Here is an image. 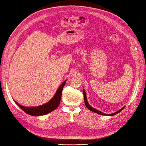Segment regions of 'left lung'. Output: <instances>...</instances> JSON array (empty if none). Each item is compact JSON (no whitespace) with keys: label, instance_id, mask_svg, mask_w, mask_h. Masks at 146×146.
<instances>
[{"label":"left lung","instance_id":"8db88e82","mask_svg":"<svg viewBox=\"0 0 146 146\" xmlns=\"http://www.w3.org/2000/svg\"><path fill=\"white\" fill-rule=\"evenodd\" d=\"M83 96H84V101H85V103L86 106L87 107L89 110L93 111V112H94V113H98V114H99V115H106V116H112V115H116V114H117V113H119V112H121V111L122 110H123V109L124 108V107H125V106H124V107H122V108L121 109H120L119 110H118V111H116V112H115V113H111V114H106V113H103V112H102V111H99V110H97V109L93 108V107H92V106L90 105V104H88V103L87 98H86V92H85V90H84V89L83 90Z\"/></svg>","mask_w":146,"mask_h":146}]
</instances>
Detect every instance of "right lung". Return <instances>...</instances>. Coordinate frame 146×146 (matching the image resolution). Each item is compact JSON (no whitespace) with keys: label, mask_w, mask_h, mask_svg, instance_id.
Here are the masks:
<instances>
[{"label":"right lung","mask_w":146,"mask_h":146,"mask_svg":"<svg viewBox=\"0 0 146 146\" xmlns=\"http://www.w3.org/2000/svg\"><path fill=\"white\" fill-rule=\"evenodd\" d=\"M66 80L63 81V82L61 84V85L59 86L58 90L56 91L54 96L53 98L50 99V100L47 102V103L44 104H42L41 106H34V107H28V106H23L20 105V104L15 101L18 106H19L20 108H21L23 111H25V113L31 115L33 116H40V115H44L48 114L54 110L60 105L61 98V94H62V90L63 88V86H65Z\"/></svg>","instance_id":"right-lung-1"}]
</instances>
